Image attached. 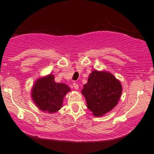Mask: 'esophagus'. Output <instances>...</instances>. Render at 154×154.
<instances>
[{
	"label": "esophagus",
	"instance_id": "obj_1",
	"mask_svg": "<svg viewBox=\"0 0 154 154\" xmlns=\"http://www.w3.org/2000/svg\"><path fill=\"white\" fill-rule=\"evenodd\" d=\"M73 87H74V88H75V89L78 90V88H79L78 84H77V83H76V82H74L73 83Z\"/></svg>",
	"mask_w": 154,
	"mask_h": 154
}]
</instances>
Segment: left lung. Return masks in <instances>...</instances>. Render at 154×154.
<instances>
[{
  "label": "left lung",
  "mask_w": 154,
  "mask_h": 154,
  "mask_svg": "<svg viewBox=\"0 0 154 154\" xmlns=\"http://www.w3.org/2000/svg\"><path fill=\"white\" fill-rule=\"evenodd\" d=\"M121 83L114 76L106 72L93 71L84 85L82 93L87 106L93 115L98 116L110 111L119 101L122 95Z\"/></svg>",
  "instance_id": "left-lung-1"
}]
</instances>
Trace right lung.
I'll return each instance as SVG.
<instances>
[{
    "instance_id": "1",
    "label": "right lung",
    "mask_w": 154,
    "mask_h": 154,
    "mask_svg": "<svg viewBox=\"0 0 154 154\" xmlns=\"http://www.w3.org/2000/svg\"><path fill=\"white\" fill-rule=\"evenodd\" d=\"M70 88L63 83L55 82L54 75L39 79L32 90V97L40 110L54 113L62 106L63 97Z\"/></svg>"
}]
</instances>
